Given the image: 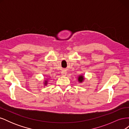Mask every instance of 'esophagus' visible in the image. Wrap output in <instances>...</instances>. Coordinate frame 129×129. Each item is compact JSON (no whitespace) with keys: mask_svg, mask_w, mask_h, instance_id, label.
I'll return each mask as SVG.
<instances>
[{"mask_svg":"<svg viewBox=\"0 0 129 129\" xmlns=\"http://www.w3.org/2000/svg\"><path fill=\"white\" fill-rule=\"evenodd\" d=\"M66 74H67V72H66V71H62L61 72V75H62V76H66Z\"/></svg>","mask_w":129,"mask_h":129,"instance_id":"1","label":"esophagus"}]
</instances>
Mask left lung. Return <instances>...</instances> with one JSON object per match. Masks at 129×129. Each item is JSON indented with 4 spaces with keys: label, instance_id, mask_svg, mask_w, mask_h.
Instances as JSON below:
<instances>
[{
    "label": "left lung",
    "instance_id": "left-lung-1",
    "mask_svg": "<svg viewBox=\"0 0 129 129\" xmlns=\"http://www.w3.org/2000/svg\"><path fill=\"white\" fill-rule=\"evenodd\" d=\"M77 78H78V81H79V83L83 82V81L84 80V77L82 75H79Z\"/></svg>",
    "mask_w": 129,
    "mask_h": 129
}]
</instances>
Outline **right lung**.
I'll use <instances>...</instances> for the list:
<instances>
[{
	"label": "right lung",
	"instance_id": "1",
	"mask_svg": "<svg viewBox=\"0 0 129 129\" xmlns=\"http://www.w3.org/2000/svg\"><path fill=\"white\" fill-rule=\"evenodd\" d=\"M48 80H45V81H44V85H47V84H48V81H47Z\"/></svg>",
	"mask_w": 129,
	"mask_h": 129
}]
</instances>
